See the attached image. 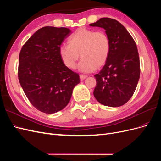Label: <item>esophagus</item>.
Returning a JSON list of instances; mask_svg holds the SVG:
<instances>
[{
	"label": "esophagus",
	"mask_w": 161,
	"mask_h": 161,
	"mask_svg": "<svg viewBox=\"0 0 161 161\" xmlns=\"http://www.w3.org/2000/svg\"><path fill=\"white\" fill-rule=\"evenodd\" d=\"M86 77H87V76H86V75H80V80H82L85 79Z\"/></svg>",
	"instance_id": "34e87169"
}]
</instances>
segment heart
I'll return each mask as SVG.
<instances>
[{"instance_id": "obj_1", "label": "heart", "mask_w": 161, "mask_h": 161, "mask_svg": "<svg viewBox=\"0 0 161 161\" xmlns=\"http://www.w3.org/2000/svg\"><path fill=\"white\" fill-rule=\"evenodd\" d=\"M111 52V41L105 31L80 27L69 39V45L60 47L59 53L64 64L75 69L79 59V69L85 73L103 67L108 61Z\"/></svg>"}]
</instances>
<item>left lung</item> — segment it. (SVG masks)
<instances>
[{"instance_id":"left-lung-1","label":"left lung","mask_w":161,"mask_h":161,"mask_svg":"<svg viewBox=\"0 0 161 161\" xmlns=\"http://www.w3.org/2000/svg\"><path fill=\"white\" fill-rule=\"evenodd\" d=\"M90 25L105 29L111 41L108 60L95 75L97 85L93 95L103 105L114 108L123 105L132 97L140 75L136 42L123 25L115 19L101 18Z\"/></svg>"}]
</instances>
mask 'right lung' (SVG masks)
I'll use <instances>...</instances> for the list:
<instances>
[{
    "label": "right lung",
    "mask_w": 161,
    "mask_h": 161,
    "mask_svg": "<svg viewBox=\"0 0 161 161\" xmlns=\"http://www.w3.org/2000/svg\"><path fill=\"white\" fill-rule=\"evenodd\" d=\"M71 31L43 27L25 43L19 57L18 77L31 105L45 114H54L69 103L79 75L64 64L59 50Z\"/></svg>",
    "instance_id": "1"
}]
</instances>
